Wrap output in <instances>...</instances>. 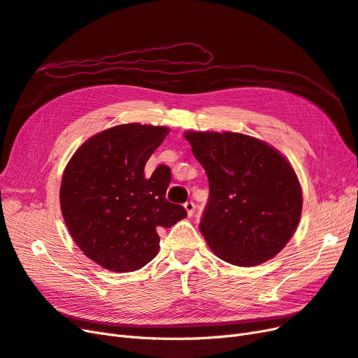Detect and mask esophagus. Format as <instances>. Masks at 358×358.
<instances>
[{"mask_svg":"<svg viewBox=\"0 0 358 358\" xmlns=\"http://www.w3.org/2000/svg\"><path fill=\"white\" fill-rule=\"evenodd\" d=\"M183 208H185V210H187L189 218L194 215V212H196V204H194L192 201H187L185 204H183Z\"/></svg>","mask_w":358,"mask_h":358,"instance_id":"34e87169","label":"esophagus"}]
</instances>
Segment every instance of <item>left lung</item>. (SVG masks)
<instances>
[{
    "label": "left lung",
    "mask_w": 358,
    "mask_h": 358,
    "mask_svg": "<svg viewBox=\"0 0 358 358\" xmlns=\"http://www.w3.org/2000/svg\"><path fill=\"white\" fill-rule=\"evenodd\" d=\"M209 179L200 231L216 257L251 267L273 258L294 234L301 188L275 148L241 133L187 131Z\"/></svg>",
    "instance_id": "obj_1"
}]
</instances>
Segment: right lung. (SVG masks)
Instances as JSON below:
<instances>
[{
	"mask_svg": "<svg viewBox=\"0 0 358 358\" xmlns=\"http://www.w3.org/2000/svg\"><path fill=\"white\" fill-rule=\"evenodd\" d=\"M167 134V127H112L86 140L64 170L59 201L73 241L112 272L146 266L158 254V233L187 216L183 206L166 199L167 166L145 175Z\"/></svg>",
	"mask_w": 358,
	"mask_h": 358,
	"instance_id": "add662e5",
	"label": "right lung"
}]
</instances>
